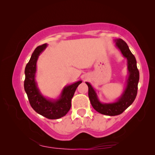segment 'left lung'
Masks as SVG:
<instances>
[{
	"instance_id": "left-lung-1",
	"label": "left lung",
	"mask_w": 155,
	"mask_h": 155,
	"mask_svg": "<svg viewBox=\"0 0 155 155\" xmlns=\"http://www.w3.org/2000/svg\"><path fill=\"white\" fill-rule=\"evenodd\" d=\"M115 46L118 48L122 55L127 59L128 78L124 91L116 101L111 103H103L99 101L96 90L88 82V96L93 108L103 115L114 116L121 114L135 101L137 93V85L140 80V72L137 67L135 57L130 52L127 44L122 39L114 40Z\"/></svg>"
}]
</instances>
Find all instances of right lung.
Instances as JSON below:
<instances>
[{
  "instance_id": "obj_1",
  "label": "right lung",
  "mask_w": 155,
  "mask_h": 155,
  "mask_svg": "<svg viewBox=\"0 0 155 155\" xmlns=\"http://www.w3.org/2000/svg\"><path fill=\"white\" fill-rule=\"evenodd\" d=\"M47 44L39 46L33 51L26 65L24 87L31 106L38 114L46 118L55 120L61 118L68 114L71 107V100L77 87L82 81H78L67 85L62 90L57 99H50L42 95L35 81L37 61L40 54L46 49Z\"/></svg>"
}]
</instances>
